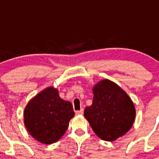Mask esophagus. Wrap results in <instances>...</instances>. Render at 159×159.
<instances>
[{"label":"esophagus","mask_w":159,"mask_h":159,"mask_svg":"<svg viewBox=\"0 0 159 159\" xmlns=\"http://www.w3.org/2000/svg\"><path fill=\"white\" fill-rule=\"evenodd\" d=\"M76 114L77 115H82L83 114V109H81L80 111H76Z\"/></svg>","instance_id":"esophagus-1"}]
</instances>
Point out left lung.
Wrapping results in <instances>:
<instances>
[{"mask_svg": "<svg viewBox=\"0 0 159 159\" xmlns=\"http://www.w3.org/2000/svg\"><path fill=\"white\" fill-rule=\"evenodd\" d=\"M93 102L86 107L84 116L98 137L114 141L132 127L135 109L129 96L111 81L106 79L93 88Z\"/></svg>", "mask_w": 159, "mask_h": 159, "instance_id": "8db88e82", "label": "left lung"}]
</instances>
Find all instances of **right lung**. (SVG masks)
<instances>
[{
    "label": "right lung",
    "mask_w": 159,
    "mask_h": 159,
    "mask_svg": "<svg viewBox=\"0 0 159 159\" xmlns=\"http://www.w3.org/2000/svg\"><path fill=\"white\" fill-rule=\"evenodd\" d=\"M74 116L71 102L61 99L57 89L48 87L39 93L25 109V125L38 141L53 143L62 137Z\"/></svg>",
    "instance_id": "obj_1"
}]
</instances>
